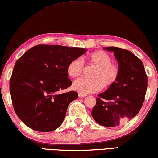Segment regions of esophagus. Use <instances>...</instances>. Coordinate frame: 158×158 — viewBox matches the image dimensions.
Returning a JSON list of instances; mask_svg holds the SVG:
<instances>
[{"label":"esophagus","instance_id":"obj_1","mask_svg":"<svg viewBox=\"0 0 158 158\" xmlns=\"http://www.w3.org/2000/svg\"><path fill=\"white\" fill-rule=\"evenodd\" d=\"M78 96H79V97H81V98H83V97H86L87 95L85 94H83V93H79V94H78Z\"/></svg>","mask_w":158,"mask_h":158}]
</instances>
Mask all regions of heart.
I'll list each match as a JSON object with an SVG mask.
<instances>
[{"label":"heart","mask_w":158,"mask_h":158,"mask_svg":"<svg viewBox=\"0 0 158 158\" xmlns=\"http://www.w3.org/2000/svg\"><path fill=\"white\" fill-rule=\"evenodd\" d=\"M86 61L96 68L91 74L92 78L81 77L74 82L73 88L83 94L95 93L103 87L108 89L117 82L120 75V67L118 63L112 61L110 56L106 52L100 50L91 52L85 58ZM84 62L81 58H76L69 61L67 72L69 77L76 78L83 73Z\"/></svg>","instance_id":"obj_1"}]
</instances>
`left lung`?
I'll use <instances>...</instances> for the list:
<instances>
[{"mask_svg": "<svg viewBox=\"0 0 158 158\" xmlns=\"http://www.w3.org/2000/svg\"><path fill=\"white\" fill-rule=\"evenodd\" d=\"M106 49L114 52L120 75L117 82L97 97L91 115L100 125L115 127L139 114L144 102L147 75L143 62L130 50L117 47Z\"/></svg>", "mask_w": 158, "mask_h": 158, "instance_id": "left-lung-1", "label": "left lung"}]
</instances>
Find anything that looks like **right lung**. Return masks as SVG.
I'll return each instance as SVG.
<instances>
[{"label":"right lung","mask_w":158,"mask_h":158,"mask_svg":"<svg viewBox=\"0 0 158 158\" xmlns=\"http://www.w3.org/2000/svg\"><path fill=\"white\" fill-rule=\"evenodd\" d=\"M86 52L81 48L38 44L17 59L9 81L14 110L28 127L50 132L63 122L76 91H61L72 85L67 67Z\"/></svg>","instance_id":"1"}]
</instances>
